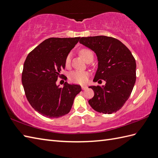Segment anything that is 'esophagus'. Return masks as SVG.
<instances>
[{
    "mask_svg": "<svg viewBox=\"0 0 158 158\" xmlns=\"http://www.w3.org/2000/svg\"><path fill=\"white\" fill-rule=\"evenodd\" d=\"M81 88H82V89L85 90V89H87V87L86 85H82V86H81Z\"/></svg>",
    "mask_w": 158,
    "mask_h": 158,
    "instance_id": "34e87169",
    "label": "esophagus"
}]
</instances>
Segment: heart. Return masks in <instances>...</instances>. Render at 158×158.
I'll return each instance as SVG.
<instances>
[{
  "instance_id": "heart-1",
  "label": "heart",
  "mask_w": 158,
  "mask_h": 158,
  "mask_svg": "<svg viewBox=\"0 0 158 158\" xmlns=\"http://www.w3.org/2000/svg\"><path fill=\"white\" fill-rule=\"evenodd\" d=\"M80 54L81 55L82 57L85 59L86 61L91 56H94L93 52L89 49L87 48H83L81 50ZM71 63V54H69L66 58L65 60V64L67 67L69 66ZM88 78V73L85 71H73L69 73V79L72 83H80L83 84L85 83Z\"/></svg>"
}]
</instances>
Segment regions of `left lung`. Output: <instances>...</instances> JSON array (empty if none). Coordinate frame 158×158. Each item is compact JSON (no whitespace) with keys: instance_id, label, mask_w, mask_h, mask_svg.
<instances>
[{"instance_id":"left-lung-1","label":"left lung","mask_w":158,"mask_h":158,"mask_svg":"<svg viewBox=\"0 0 158 158\" xmlns=\"http://www.w3.org/2000/svg\"><path fill=\"white\" fill-rule=\"evenodd\" d=\"M80 44L96 53L98 66L94 81L105 85L89 86L94 96L88 101L95 110L116 112L130 97L136 81V62L129 48L118 40L105 35L81 38Z\"/></svg>"}]
</instances>
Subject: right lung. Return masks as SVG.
Segmentation results:
<instances>
[{
  "label": "right lung",
  "instance_id": "right-lung-1",
  "mask_svg": "<svg viewBox=\"0 0 158 158\" xmlns=\"http://www.w3.org/2000/svg\"><path fill=\"white\" fill-rule=\"evenodd\" d=\"M81 38H50L29 53L23 64L22 84L28 102L47 118H58L70 112L81 87L65 82L56 85L65 60Z\"/></svg>",
  "mask_w": 158,
  "mask_h": 158
}]
</instances>
